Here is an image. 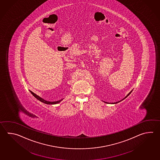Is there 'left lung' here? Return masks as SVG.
<instances>
[{"mask_svg":"<svg viewBox=\"0 0 160 160\" xmlns=\"http://www.w3.org/2000/svg\"><path fill=\"white\" fill-rule=\"evenodd\" d=\"M132 92V91H131L130 92H129V93H128V94L127 96H126V97H125V98H123V99H122V100H124V99H125V98H127L128 96H129V95H130V94H131V92ZM122 100H121V101H122ZM121 101H118V102H120ZM104 102H105V101H104ZM118 102H113V103H112V104H116V103H118ZM105 102V103H108V102Z\"/></svg>","mask_w":160,"mask_h":160,"instance_id":"left-lung-1","label":"left lung"}]
</instances>
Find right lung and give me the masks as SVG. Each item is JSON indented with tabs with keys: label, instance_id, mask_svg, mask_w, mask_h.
Wrapping results in <instances>:
<instances>
[{
	"label": "right lung",
	"instance_id": "1",
	"mask_svg": "<svg viewBox=\"0 0 160 160\" xmlns=\"http://www.w3.org/2000/svg\"><path fill=\"white\" fill-rule=\"evenodd\" d=\"M30 92H31V93H32V95L35 98H36L38 100H39V101H41V102H42L43 103L47 104H58V103H59V102L62 100H62H59V101H53V102L47 101L45 100H44V99H42V98H40L39 96L36 95L35 93H34L32 92H31V91H30Z\"/></svg>",
	"mask_w": 160,
	"mask_h": 160
}]
</instances>
